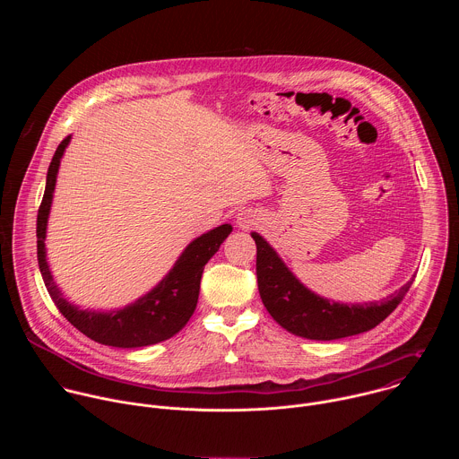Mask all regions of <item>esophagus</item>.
Returning a JSON list of instances; mask_svg holds the SVG:
<instances>
[{"label": "esophagus", "instance_id": "obj_1", "mask_svg": "<svg viewBox=\"0 0 459 459\" xmlns=\"http://www.w3.org/2000/svg\"><path fill=\"white\" fill-rule=\"evenodd\" d=\"M255 220H257V218H255L252 212L245 211V212H239V214H238L236 223H238V227H239V229H250L252 225H255V223H257Z\"/></svg>", "mask_w": 459, "mask_h": 459}]
</instances>
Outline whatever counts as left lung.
Instances as JSON below:
<instances>
[{
  "label": "left lung",
  "mask_w": 459,
  "mask_h": 459,
  "mask_svg": "<svg viewBox=\"0 0 459 459\" xmlns=\"http://www.w3.org/2000/svg\"><path fill=\"white\" fill-rule=\"evenodd\" d=\"M250 236L257 248L255 274L261 301L285 331L299 338L331 342L367 333L402 303L414 281L412 278L381 301H331L307 289L264 236L257 232Z\"/></svg>",
  "instance_id": "obj_1"
}]
</instances>
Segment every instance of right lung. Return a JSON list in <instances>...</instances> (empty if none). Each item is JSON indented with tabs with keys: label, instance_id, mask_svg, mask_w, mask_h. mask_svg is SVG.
I'll return each mask as SVG.
<instances>
[{
	"label": "right lung",
	"instance_id": "1",
	"mask_svg": "<svg viewBox=\"0 0 459 459\" xmlns=\"http://www.w3.org/2000/svg\"><path fill=\"white\" fill-rule=\"evenodd\" d=\"M71 136L65 138L56 149L48 172L43 202L38 211V264L45 281V287L59 308L80 333L87 338L119 349H136L165 342L178 334L198 305L200 281L207 261L218 252L220 245L232 232V225L223 223L195 239H192L181 255L176 259L167 276L147 294L138 298L134 303H128L123 308L114 310H89L80 308L63 298V292L56 285L52 273L48 269L45 238L47 223L52 207L54 188L57 179V170L65 149L69 147Z\"/></svg>",
	"mask_w": 459,
	"mask_h": 459
}]
</instances>
